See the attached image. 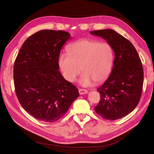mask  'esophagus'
<instances>
[{"label":"esophagus","mask_w":154,"mask_h":154,"mask_svg":"<svg viewBox=\"0 0 154 154\" xmlns=\"http://www.w3.org/2000/svg\"><path fill=\"white\" fill-rule=\"evenodd\" d=\"M78 91H79V93H80V95L85 94H87V93H88V91L85 89H79Z\"/></svg>","instance_id":"34e87169"}]
</instances>
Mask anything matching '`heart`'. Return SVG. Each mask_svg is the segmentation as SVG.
<instances>
[{
	"label": "heart",
	"mask_w": 154,
	"mask_h": 154,
	"mask_svg": "<svg viewBox=\"0 0 154 154\" xmlns=\"http://www.w3.org/2000/svg\"><path fill=\"white\" fill-rule=\"evenodd\" d=\"M67 52L58 57V65L63 77L74 82L81 71L79 80L82 87H91L100 83L110 75L114 63V52L106 42L91 39H82L69 45Z\"/></svg>",
	"instance_id": "b5f03b06"
}]
</instances>
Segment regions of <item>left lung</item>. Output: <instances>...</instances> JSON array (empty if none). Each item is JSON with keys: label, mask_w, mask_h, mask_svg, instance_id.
<instances>
[{"label": "left lung", "mask_w": 154, "mask_h": 154, "mask_svg": "<svg viewBox=\"0 0 154 154\" xmlns=\"http://www.w3.org/2000/svg\"><path fill=\"white\" fill-rule=\"evenodd\" d=\"M90 33L105 40L115 54L111 74L97 89L101 99L94 110L105 119H120L134 110L141 98L144 80L141 59L133 44L114 30Z\"/></svg>", "instance_id": "8db88e82"}]
</instances>
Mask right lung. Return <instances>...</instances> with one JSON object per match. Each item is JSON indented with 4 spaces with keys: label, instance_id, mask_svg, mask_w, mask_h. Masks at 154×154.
<instances>
[{
    "label": "right lung",
    "instance_id": "obj_1",
    "mask_svg": "<svg viewBox=\"0 0 154 154\" xmlns=\"http://www.w3.org/2000/svg\"><path fill=\"white\" fill-rule=\"evenodd\" d=\"M71 38L63 31L41 30L23 44L13 67L17 98L36 119L52 123L61 118L79 96L78 88L59 69L62 46Z\"/></svg>",
    "mask_w": 154,
    "mask_h": 154
}]
</instances>
